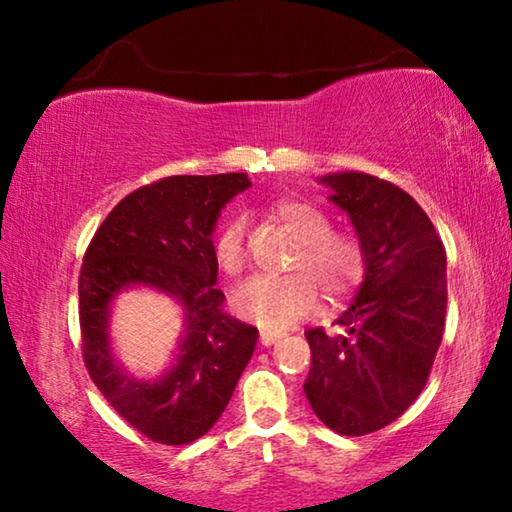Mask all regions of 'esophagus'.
I'll list each match as a JSON object with an SVG mask.
<instances>
[{
    "label": "esophagus",
    "mask_w": 512,
    "mask_h": 512,
    "mask_svg": "<svg viewBox=\"0 0 512 512\" xmlns=\"http://www.w3.org/2000/svg\"><path fill=\"white\" fill-rule=\"evenodd\" d=\"M279 338H282V333L279 331H261V345H265V347L275 345Z\"/></svg>",
    "instance_id": "34e87169"
}]
</instances>
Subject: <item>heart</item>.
<instances>
[{
  "mask_svg": "<svg viewBox=\"0 0 512 512\" xmlns=\"http://www.w3.org/2000/svg\"><path fill=\"white\" fill-rule=\"evenodd\" d=\"M275 214L300 242L291 268L305 272L249 279L233 293V307L258 326L282 331L317 310L319 289L328 303L345 300L366 275V251L354 233L331 230V219L312 202L282 200ZM244 235V221L230 219L216 237V263L228 275H240L247 265Z\"/></svg>",
  "mask_w": 512,
  "mask_h": 512,
  "instance_id": "b5f03b06",
  "label": "heart"
}]
</instances>
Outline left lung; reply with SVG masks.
<instances>
[{"label":"left lung","mask_w":512,"mask_h":512,"mask_svg":"<svg viewBox=\"0 0 512 512\" xmlns=\"http://www.w3.org/2000/svg\"><path fill=\"white\" fill-rule=\"evenodd\" d=\"M347 212L366 251V275L340 314L342 335L310 328L305 396L342 436H366L422 394L443 340L447 256L433 223L403 188L363 172L319 179Z\"/></svg>","instance_id":"left-lung-1"}]
</instances>
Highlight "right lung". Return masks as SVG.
Listing matches in <instances>:
<instances>
[{"mask_svg": "<svg viewBox=\"0 0 512 512\" xmlns=\"http://www.w3.org/2000/svg\"><path fill=\"white\" fill-rule=\"evenodd\" d=\"M247 174L167 177L111 209L90 240L79 275L83 361L111 408L149 440L186 445L212 429L254 354L258 331L223 312L216 289L214 228L221 209L247 191ZM146 285L185 312L175 363L158 381H137L113 359L110 303Z\"/></svg>", "mask_w": 512, "mask_h": 512, "instance_id": "1", "label": "right lung"}]
</instances>
